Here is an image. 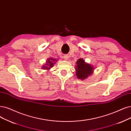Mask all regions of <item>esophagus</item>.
<instances>
[{
    "label": "esophagus",
    "instance_id": "1",
    "mask_svg": "<svg viewBox=\"0 0 131 131\" xmlns=\"http://www.w3.org/2000/svg\"><path fill=\"white\" fill-rule=\"evenodd\" d=\"M64 59L65 60H67V59H69V57H68V56H67V55H64Z\"/></svg>",
    "mask_w": 131,
    "mask_h": 131
}]
</instances>
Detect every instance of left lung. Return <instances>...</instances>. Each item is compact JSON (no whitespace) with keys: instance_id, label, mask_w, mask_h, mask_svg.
I'll return each instance as SVG.
<instances>
[{"instance_id":"left-lung-1","label":"left lung","mask_w":131,"mask_h":131,"mask_svg":"<svg viewBox=\"0 0 131 131\" xmlns=\"http://www.w3.org/2000/svg\"><path fill=\"white\" fill-rule=\"evenodd\" d=\"M77 65L76 75L78 79L83 80L92 73L93 67L86 63L83 59H79L77 62Z\"/></svg>"}]
</instances>
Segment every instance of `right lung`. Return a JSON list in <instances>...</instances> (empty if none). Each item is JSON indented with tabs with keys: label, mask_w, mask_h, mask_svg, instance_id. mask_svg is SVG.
<instances>
[{
	"label": "right lung",
	"mask_w": 131,
	"mask_h": 131,
	"mask_svg": "<svg viewBox=\"0 0 131 131\" xmlns=\"http://www.w3.org/2000/svg\"><path fill=\"white\" fill-rule=\"evenodd\" d=\"M51 60L50 59H48L47 60V62H46V65L42 67L43 69L44 70H48L50 69L51 67H52L53 65V64H54V62H53V61H55L56 60H55L54 59H53V58H51Z\"/></svg>",
	"instance_id": "right-lung-1"
}]
</instances>
